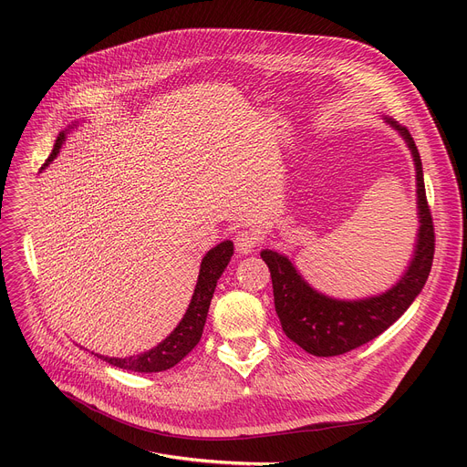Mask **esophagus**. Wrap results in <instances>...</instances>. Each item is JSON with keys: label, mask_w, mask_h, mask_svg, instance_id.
Wrapping results in <instances>:
<instances>
[{"label": "esophagus", "mask_w": 467, "mask_h": 467, "mask_svg": "<svg viewBox=\"0 0 467 467\" xmlns=\"http://www.w3.org/2000/svg\"><path fill=\"white\" fill-rule=\"evenodd\" d=\"M259 244V234L254 229H246V231H238L234 236V246L236 252L242 255H248L254 252V248Z\"/></svg>", "instance_id": "obj_1"}]
</instances>
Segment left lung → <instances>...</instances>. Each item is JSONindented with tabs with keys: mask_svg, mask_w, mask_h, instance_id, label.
<instances>
[{
	"mask_svg": "<svg viewBox=\"0 0 467 467\" xmlns=\"http://www.w3.org/2000/svg\"><path fill=\"white\" fill-rule=\"evenodd\" d=\"M382 119L405 140L416 170V215L420 227L403 276L379 296L354 301L335 299L314 289L289 257L275 250L261 252L271 271L275 306L284 333L317 358L347 354L384 333L419 297L431 271L435 234L426 201L422 161L409 130L391 117L382 115Z\"/></svg>",
	"mask_w": 467,
	"mask_h": 467,
	"instance_id": "8db88e82",
	"label": "left lung"
}]
</instances>
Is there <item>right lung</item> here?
I'll use <instances>...</instances> for the list:
<instances>
[{
  "label": "right lung",
  "instance_id": "obj_1",
  "mask_svg": "<svg viewBox=\"0 0 467 467\" xmlns=\"http://www.w3.org/2000/svg\"><path fill=\"white\" fill-rule=\"evenodd\" d=\"M76 127H78V122L76 125H71L69 129H76ZM69 129L62 130L58 134L55 150H53L51 157H48L47 162L41 166V170H45L57 159V155L60 153L62 143L66 141V134L69 132ZM233 254H234L233 242L225 240V242L217 244L215 248H212L204 255V259L201 263L199 280H196L191 303L182 317V322L162 342H159L155 348L141 352L138 356H129V358H108V356H100L94 352L92 354L108 361L109 365L119 367V369L134 371V373H161V371L170 369V367H174L176 363H180L196 345H199L217 280L221 278V275H223Z\"/></svg>",
  "mask_w": 467,
  "mask_h": 467
}]
</instances>
